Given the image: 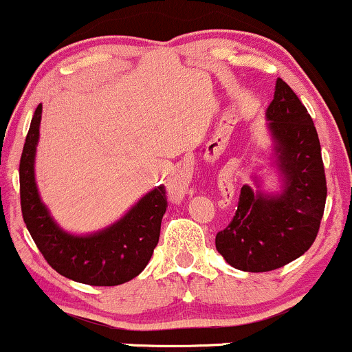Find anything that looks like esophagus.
Returning a JSON list of instances; mask_svg holds the SVG:
<instances>
[{
  "label": "esophagus",
  "mask_w": 352,
  "mask_h": 352,
  "mask_svg": "<svg viewBox=\"0 0 352 352\" xmlns=\"http://www.w3.org/2000/svg\"><path fill=\"white\" fill-rule=\"evenodd\" d=\"M168 190L171 191V192H177V191H181V190H179V183H177L176 179H171V183L168 184Z\"/></svg>",
  "instance_id": "34e87169"
}]
</instances>
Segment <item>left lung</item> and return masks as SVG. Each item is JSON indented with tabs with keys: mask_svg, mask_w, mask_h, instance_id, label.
Returning a JSON list of instances; mask_svg holds the SVG:
<instances>
[{
	"mask_svg": "<svg viewBox=\"0 0 352 352\" xmlns=\"http://www.w3.org/2000/svg\"><path fill=\"white\" fill-rule=\"evenodd\" d=\"M272 169L280 190L268 192L262 177L243 184L236 213L218 232L217 250L243 272H268L304 255L319 232L326 206V175L316 127L292 89L277 78L265 112Z\"/></svg>",
	"mask_w": 352,
	"mask_h": 352,
	"instance_id": "left-lung-1",
	"label": "left lung"
}]
</instances>
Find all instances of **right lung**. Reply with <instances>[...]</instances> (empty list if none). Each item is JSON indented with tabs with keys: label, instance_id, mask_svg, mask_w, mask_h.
Instances as JSON below:
<instances>
[{
	"label": "right lung",
	"instance_id": "1",
	"mask_svg": "<svg viewBox=\"0 0 352 352\" xmlns=\"http://www.w3.org/2000/svg\"><path fill=\"white\" fill-rule=\"evenodd\" d=\"M41 104L36 107L20 161L21 213L30 235L52 268L70 280L96 287L120 285L138 277L160 241L166 190L146 192L119 220L97 232L75 235L63 230L41 199L35 177Z\"/></svg>",
	"mask_w": 352,
	"mask_h": 352
}]
</instances>
